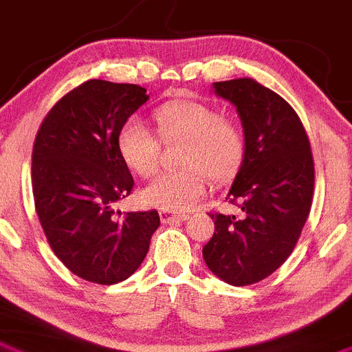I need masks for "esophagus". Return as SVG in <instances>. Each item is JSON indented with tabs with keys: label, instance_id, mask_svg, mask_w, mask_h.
Segmentation results:
<instances>
[{
	"label": "esophagus",
	"instance_id": "obj_1",
	"mask_svg": "<svg viewBox=\"0 0 352 352\" xmlns=\"http://www.w3.org/2000/svg\"><path fill=\"white\" fill-rule=\"evenodd\" d=\"M160 219L162 223H175V221H186L188 219V214H180V212H173V210H160Z\"/></svg>",
	"mask_w": 352,
	"mask_h": 352
}]
</instances>
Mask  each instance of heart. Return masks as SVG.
I'll list each match as a JSON object with an SVG mask.
<instances>
[{"instance_id": "heart-1", "label": "heart", "mask_w": 352, "mask_h": 352, "mask_svg": "<svg viewBox=\"0 0 352 352\" xmlns=\"http://www.w3.org/2000/svg\"><path fill=\"white\" fill-rule=\"evenodd\" d=\"M157 136L128 120L116 135L121 160L131 172L148 177L157 170L162 143L182 140L179 164L182 168L162 172L143 188L146 206L165 210H186L204 195L207 177L216 184L229 182L241 168L246 155V136L241 124L219 116L212 106L180 99L158 106L151 113Z\"/></svg>"}]
</instances>
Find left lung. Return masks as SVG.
<instances>
[{"label":"left lung","mask_w":352,"mask_h":352,"mask_svg":"<svg viewBox=\"0 0 352 352\" xmlns=\"http://www.w3.org/2000/svg\"><path fill=\"white\" fill-rule=\"evenodd\" d=\"M214 92L238 109L246 155L228 194L239 216L210 212L216 228L202 256L214 275L244 287L292 254L312 206L316 170L305 128L282 96L250 77L214 82Z\"/></svg>","instance_id":"1"}]
</instances>
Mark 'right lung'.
Returning <instances> with one entry per match:
<instances>
[{"instance_id": "add662e5", "label": "right lung", "mask_w": 352, "mask_h": 352, "mask_svg": "<svg viewBox=\"0 0 352 352\" xmlns=\"http://www.w3.org/2000/svg\"><path fill=\"white\" fill-rule=\"evenodd\" d=\"M148 101L146 89L89 79L58 99L32 151L35 210L55 256L87 282L114 285L138 270L160 226L157 210L114 202L135 180L116 146L118 129Z\"/></svg>"}]
</instances>
